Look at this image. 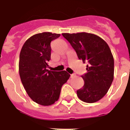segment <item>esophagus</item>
<instances>
[{
    "label": "esophagus",
    "instance_id": "34e87169",
    "mask_svg": "<svg viewBox=\"0 0 130 130\" xmlns=\"http://www.w3.org/2000/svg\"><path fill=\"white\" fill-rule=\"evenodd\" d=\"M74 77H75V74H71V75H70V77L71 78Z\"/></svg>",
    "mask_w": 130,
    "mask_h": 130
}]
</instances>
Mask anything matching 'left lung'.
<instances>
[{"label": "left lung", "mask_w": 130, "mask_h": 130, "mask_svg": "<svg viewBox=\"0 0 130 130\" xmlns=\"http://www.w3.org/2000/svg\"><path fill=\"white\" fill-rule=\"evenodd\" d=\"M70 42L79 60L88 63L87 73L81 75L83 87L77 96L86 103H94L107 93L114 79V61L109 45L96 35L86 32L62 34Z\"/></svg>", "instance_id": "1"}]
</instances>
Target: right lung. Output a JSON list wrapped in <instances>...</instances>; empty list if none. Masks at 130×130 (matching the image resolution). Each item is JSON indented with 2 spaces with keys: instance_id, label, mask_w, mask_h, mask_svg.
Here are the masks:
<instances>
[{
  "instance_id": "add662e5",
  "label": "right lung",
  "mask_w": 130,
  "mask_h": 130,
  "mask_svg": "<svg viewBox=\"0 0 130 130\" xmlns=\"http://www.w3.org/2000/svg\"><path fill=\"white\" fill-rule=\"evenodd\" d=\"M60 36L51 32L35 34L25 41L20 51L19 74L21 83L30 99L44 106L58 100L61 87L70 76L65 70L46 69L51 59V42Z\"/></svg>"
}]
</instances>
